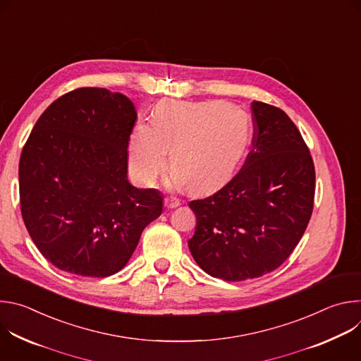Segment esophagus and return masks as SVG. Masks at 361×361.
Returning <instances> with one entry per match:
<instances>
[{
    "instance_id": "34e87169",
    "label": "esophagus",
    "mask_w": 361,
    "mask_h": 361,
    "mask_svg": "<svg viewBox=\"0 0 361 361\" xmlns=\"http://www.w3.org/2000/svg\"><path fill=\"white\" fill-rule=\"evenodd\" d=\"M180 204H181V201L177 197H167L164 200V205L167 209H176V207H178Z\"/></svg>"
}]
</instances>
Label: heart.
Masks as SVG:
<instances>
[{"instance_id":"heart-1","label":"heart","mask_w":361,"mask_h":361,"mask_svg":"<svg viewBox=\"0 0 361 361\" xmlns=\"http://www.w3.org/2000/svg\"><path fill=\"white\" fill-rule=\"evenodd\" d=\"M252 140L250 114L219 101L161 102L152 124L140 121L128 148L134 178L151 185L167 167L173 181L190 191L213 190L228 181L240 169Z\"/></svg>"}]
</instances>
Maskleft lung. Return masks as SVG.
I'll return each mask as SVG.
<instances>
[{
  "label": "left lung",
  "instance_id": "8db88e82",
  "mask_svg": "<svg viewBox=\"0 0 361 361\" xmlns=\"http://www.w3.org/2000/svg\"><path fill=\"white\" fill-rule=\"evenodd\" d=\"M254 134L241 170L213 195L190 201L188 240L212 277L243 281L280 267L302 237L314 204L316 171L300 131L280 109L251 102Z\"/></svg>",
  "mask_w": 361,
  "mask_h": 361
}]
</instances>
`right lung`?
<instances>
[{
  "label": "right lung",
  "instance_id": "obj_1",
  "mask_svg": "<svg viewBox=\"0 0 361 361\" xmlns=\"http://www.w3.org/2000/svg\"><path fill=\"white\" fill-rule=\"evenodd\" d=\"M131 99L85 87L56 99L35 123L20 159L21 214L30 237L57 269L107 277L130 260L163 195L130 184Z\"/></svg>",
  "mask_w": 361,
  "mask_h": 361
}]
</instances>
